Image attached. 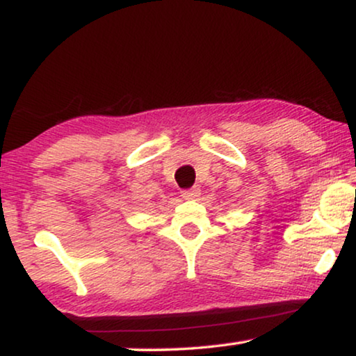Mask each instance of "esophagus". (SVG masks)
I'll use <instances>...</instances> for the list:
<instances>
[{"instance_id":"esophagus-1","label":"esophagus","mask_w":356,"mask_h":356,"mask_svg":"<svg viewBox=\"0 0 356 356\" xmlns=\"http://www.w3.org/2000/svg\"><path fill=\"white\" fill-rule=\"evenodd\" d=\"M199 194H201V189H199V188L183 189V191H181L183 199H188V201H193V199H197Z\"/></svg>"}]
</instances>
